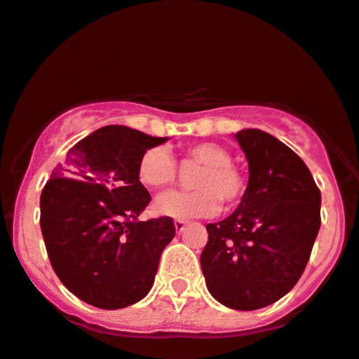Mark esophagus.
Returning a JSON list of instances; mask_svg holds the SVG:
<instances>
[{"label":"esophagus","instance_id":"esophagus-1","mask_svg":"<svg viewBox=\"0 0 359 359\" xmlns=\"http://www.w3.org/2000/svg\"><path fill=\"white\" fill-rule=\"evenodd\" d=\"M186 224H187L186 219H175V222H173V226H175L177 233H182L184 228H186Z\"/></svg>","mask_w":359,"mask_h":359}]
</instances>
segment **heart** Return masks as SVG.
Returning <instances> with one entry per match:
<instances>
[{
    "label": "heart",
    "mask_w": 359,
    "mask_h": 359,
    "mask_svg": "<svg viewBox=\"0 0 359 359\" xmlns=\"http://www.w3.org/2000/svg\"><path fill=\"white\" fill-rule=\"evenodd\" d=\"M186 156L203 165L194 177V191H170L161 194L155 210L163 216L177 219L211 216L224 208H233L247 191V180L242 170L231 163L226 148L216 143H196L186 148ZM177 165L163 147L148 148L137 163V179L144 187L158 191L173 184Z\"/></svg>",
    "instance_id": "1"
}]
</instances>
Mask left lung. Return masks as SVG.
<instances>
[{
	"instance_id": "8db88e82",
	"label": "left lung",
	"mask_w": 359,
	"mask_h": 359,
	"mask_svg": "<svg viewBox=\"0 0 359 359\" xmlns=\"http://www.w3.org/2000/svg\"><path fill=\"white\" fill-rule=\"evenodd\" d=\"M249 161V184L228 218L206 224L201 267L215 300L257 310L302 278L320 228V191L300 156L261 129L235 135Z\"/></svg>"
}]
</instances>
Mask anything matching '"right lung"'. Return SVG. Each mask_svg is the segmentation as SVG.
Returning a JSON list of instances; mask_svg holds the SVG:
<instances>
[{
    "label": "right lung",
    "instance_id": "1",
    "mask_svg": "<svg viewBox=\"0 0 359 359\" xmlns=\"http://www.w3.org/2000/svg\"><path fill=\"white\" fill-rule=\"evenodd\" d=\"M167 140L105 126L78 141L42 189L41 230L50 266L88 305L124 309L151 290L175 226L168 216L137 219L151 201L137 163Z\"/></svg>",
    "mask_w": 359,
    "mask_h": 359
}]
</instances>
